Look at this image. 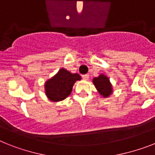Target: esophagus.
Listing matches in <instances>:
<instances>
[{
    "mask_svg": "<svg viewBox=\"0 0 155 155\" xmlns=\"http://www.w3.org/2000/svg\"><path fill=\"white\" fill-rule=\"evenodd\" d=\"M89 78V74H84L82 75V78L84 79V80H88Z\"/></svg>",
    "mask_w": 155,
    "mask_h": 155,
    "instance_id": "34e87169",
    "label": "esophagus"
}]
</instances>
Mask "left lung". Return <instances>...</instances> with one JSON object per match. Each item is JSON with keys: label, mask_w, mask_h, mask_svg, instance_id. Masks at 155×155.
Listing matches in <instances>:
<instances>
[{"label": "left lung", "mask_w": 155, "mask_h": 155, "mask_svg": "<svg viewBox=\"0 0 155 155\" xmlns=\"http://www.w3.org/2000/svg\"><path fill=\"white\" fill-rule=\"evenodd\" d=\"M93 82L103 97H108L112 93V86L107 76L101 74L93 79Z\"/></svg>", "instance_id": "obj_1"}]
</instances>
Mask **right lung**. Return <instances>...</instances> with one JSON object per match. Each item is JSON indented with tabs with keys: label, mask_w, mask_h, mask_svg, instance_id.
Instances as JSON below:
<instances>
[{
	"label": "right lung",
	"mask_w": 155,
	"mask_h": 155,
	"mask_svg": "<svg viewBox=\"0 0 155 155\" xmlns=\"http://www.w3.org/2000/svg\"><path fill=\"white\" fill-rule=\"evenodd\" d=\"M81 79L78 74H71L66 69H60L54 76L46 81L44 86L47 98L54 102L63 101L70 94L74 83Z\"/></svg>",
	"instance_id": "obj_1"
}]
</instances>
